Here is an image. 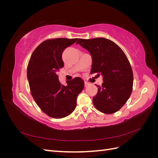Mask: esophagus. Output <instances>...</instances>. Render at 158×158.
<instances>
[{"label":"esophagus","mask_w":158,"mask_h":158,"mask_svg":"<svg viewBox=\"0 0 158 158\" xmlns=\"http://www.w3.org/2000/svg\"><path fill=\"white\" fill-rule=\"evenodd\" d=\"M88 84H89V83H88V82H84V85H85V87H86Z\"/></svg>","instance_id":"esophagus-1"}]
</instances>
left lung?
<instances>
[{"label":"left lung","instance_id":"obj_1","mask_svg":"<svg viewBox=\"0 0 158 158\" xmlns=\"http://www.w3.org/2000/svg\"><path fill=\"white\" fill-rule=\"evenodd\" d=\"M80 44L90 52L92 58L91 74L103 76L102 86L93 98L94 106L99 111L111 114L118 111L131 96L133 73L130 63L116 44L103 37L78 39Z\"/></svg>","mask_w":158,"mask_h":158}]
</instances>
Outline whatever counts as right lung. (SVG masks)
<instances>
[{
  "label": "right lung",
  "mask_w": 158,
  "mask_h": 158,
  "mask_svg": "<svg viewBox=\"0 0 158 158\" xmlns=\"http://www.w3.org/2000/svg\"><path fill=\"white\" fill-rule=\"evenodd\" d=\"M75 39L56 38L42 42L33 52L28 63L27 76L35 103L47 115L61 118L69 115L76 106V99L84 82L76 77L62 85L56 73L64 66L62 54Z\"/></svg>",
  "instance_id": "add662e5"
}]
</instances>
